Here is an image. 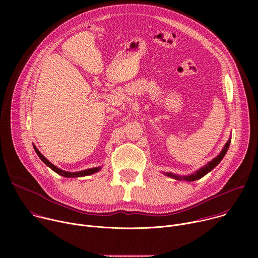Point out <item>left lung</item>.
<instances>
[{
  "instance_id": "obj_1",
  "label": "left lung",
  "mask_w": 258,
  "mask_h": 258,
  "mask_svg": "<svg viewBox=\"0 0 258 258\" xmlns=\"http://www.w3.org/2000/svg\"><path fill=\"white\" fill-rule=\"evenodd\" d=\"M230 143H231V138L229 139V141L226 143L225 147L223 148V150L220 151V153L215 157L213 158L211 161H209L206 165H204L203 167H201L200 169H198L196 172L192 173V174H189V175H183V176H180V175H177V174H173L171 172H165L164 174L169 176V177H172V178H175L177 180H187V181H194L196 179H199L201 177H203L205 174H207L209 171H211L220 161H222V159L225 157V155L227 154L228 152V149L230 147Z\"/></svg>"
}]
</instances>
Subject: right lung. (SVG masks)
I'll return each mask as SVG.
<instances>
[{
    "mask_svg": "<svg viewBox=\"0 0 258 258\" xmlns=\"http://www.w3.org/2000/svg\"><path fill=\"white\" fill-rule=\"evenodd\" d=\"M33 148L36 152V154H38V156L41 158V160L46 164L48 165L52 170H54L56 173L64 176V177H81V176H86V175H90V174H93L95 172H98L99 170H101V166L99 167H93V168H89V169H85V170H81V171H76V172H70V171H65V170H62L60 168H58L57 166H55L54 164H52L39 150L36 147L33 145Z\"/></svg>",
    "mask_w": 258,
    "mask_h": 258,
    "instance_id": "1",
    "label": "right lung"
}]
</instances>
